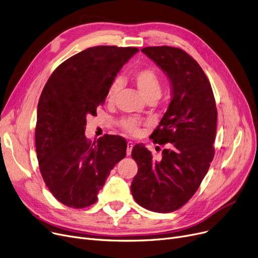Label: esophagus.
Returning <instances> with one entry per match:
<instances>
[{
	"mask_svg": "<svg viewBox=\"0 0 258 258\" xmlns=\"http://www.w3.org/2000/svg\"><path fill=\"white\" fill-rule=\"evenodd\" d=\"M133 149V143L132 142H128L127 143V155H130Z\"/></svg>",
	"mask_w": 258,
	"mask_h": 258,
	"instance_id": "esophagus-1",
	"label": "esophagus"
}]
</instances>
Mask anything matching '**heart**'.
<instances>
[{
	"label": "heart",
	"instance_id": "heart-1",
	"mask_svg": "<svg viewBox=\"0 0 258 258\" xmlns=\"http://www.w3.org/2000/svg\"><path fill=\"white\" fill-rule=\"evenodd\" d=\"M134 83H136L137 87L140 93L143 95L146 101L149 100H157L162 93V85L157 73L152 69H141L134 73ZM120 89V83L119 81H114L111 85L109 86L106 94V101L107 103H113L115 100V96ZM120 125L125 131L136 134L139 132L140 121L136 118H124L121 119Z\"/></svg>",
	"mask_w": 258,
	"mask_h": 258
}]
</instances>
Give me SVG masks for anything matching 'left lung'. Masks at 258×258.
Segmentation results:
<instances>
[{"label":"left lung","instance_id":"left-lung-1","mask_svg":"<svg viewBox=\"0 0 258 258\" xmlns=\"http://www.w3.org/2000/svg\"><path fill=\"white\" fill-rule=\"evenodd\" d=\"M163 70L171 85V102L150 136L165 145L154 161L143 144L131 156L139 170L131 183L136 202L147 210L173 212L198 191L214 157L217 110L213 91L202 67L186 51L169 46L142 49Z\"/></svg>","mask_w":258,"mask_h":258}]
</instances>
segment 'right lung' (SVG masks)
Here are the masks:
<instances>
[{
    "mask_svg": "<svg viewBox=\"0 0 258 258\" xmlns=\"http://www.w3.org/2000/svg\"><path fill=\"white\" fill-rule=\"evenodd\" d=\"M136 47L95 46L66 59L48 79L38 104L35 149L43 179L54 198L82 209L97 201L110 171L126 156L127 142L108 136L85 137L111 85Z\"/></svg>",
    "mask_w": 258,
    "mask_h": 258,
    "instance_id": "add662e5",
    "label": "right lung"
}]
</instances>
